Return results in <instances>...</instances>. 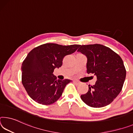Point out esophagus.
I'll list each match as a JSON object with an SVG mask.
<instances>
[{"instance_id": "esophagus-1", "label": "esophagus", "mask_w": 133, "mask_h": 133, "mask_svg": "<svg viewBox=\"0 0 133 133\" xmlns=\"http://www.w3.org/2000/svg\"><path fill=\"white\" fill-rule=\"evenodd\" d=\"M73 83H74L75 85H79V84H80V83H79V82L76 81H73Z\"/></svg>"}]
</instances>
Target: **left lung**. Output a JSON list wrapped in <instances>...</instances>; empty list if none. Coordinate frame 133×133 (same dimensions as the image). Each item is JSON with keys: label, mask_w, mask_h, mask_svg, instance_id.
I'll return each mask as SVG.
<instances>
[{"label": "left lung", "mask_w": 133, "mask_h": 133, "mask_svg": "<svg viewBox=\"0 0 133 133\" xmlns=\"http://www.w3.org/2000/svg\"><path fill=\"white\" fill-rule=\"evenodd\" d=\"M77 51L87 57V73L96 76L97 80L89 90L82 95V100L88 106L101 108L110 104L123 88L126 76L123 61L111 48L101 44L82 45Z\"/></svg>", "instance_id": "8db88e82"}]
</instances>
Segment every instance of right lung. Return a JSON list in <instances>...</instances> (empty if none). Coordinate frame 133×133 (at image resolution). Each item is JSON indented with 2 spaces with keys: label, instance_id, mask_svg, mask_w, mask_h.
I'll return each mask as SVG.
<instances>
[{
  "label": "right lung",
  "instance_id": "obj_1",
  "mask_svg": "<svg viewBox=\"0 0 133 133\" xmlns=\"http://www.w3.org/2000/svg\"><path fill=\"white\" fill-rule=\"evenodd\" d=\"M79 46L46 43L29 52L21 67L22 83L34 101L47 105L60 98L66 86L71 81L57 79L52 73L62 66L63 58L75 52Z\"/></svg>",
  "mask_w": 133,
  "mask_h": 133
}]
</instances>
